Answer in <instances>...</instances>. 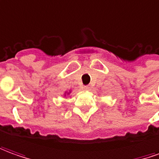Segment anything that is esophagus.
<instances>
[{
    "instance_id": "1",
    "label": "esophagus",
    "mask_w": 159,
    "mask_h": 159,
    "mask_svg": "<svg viewBox=\"0 0 159 159\" xmlns=\"http://www.w3.org/2000/svg\"><path fill=\"white\" fill-rule=\"evenodd\" d=\"M82 89H83L84 90H85V91H88V90H89L90 87H89V86H84V87H82Z\"/></svg>"
}]
</instances>
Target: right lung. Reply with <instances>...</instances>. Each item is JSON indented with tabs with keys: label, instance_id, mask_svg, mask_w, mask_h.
I'll use <instances>...</instances> for the list:
<instances>
[{
	"label": "right lung",
	"instance_id": "right-lung-1",
	"mask_svg": "<svg viewBox=\"0 0 159 159\" xmlns=\"http://www.w3.org/2000/svg\"><path fill=\"white\" fill-rule=\"evenodd\" d=\"M70 91H69V92H65V93H64V97H66V96H67V95H70Z\"/></svg>",
	"mask_w": 159,
	"mask_h": 159
}]
</instances>
